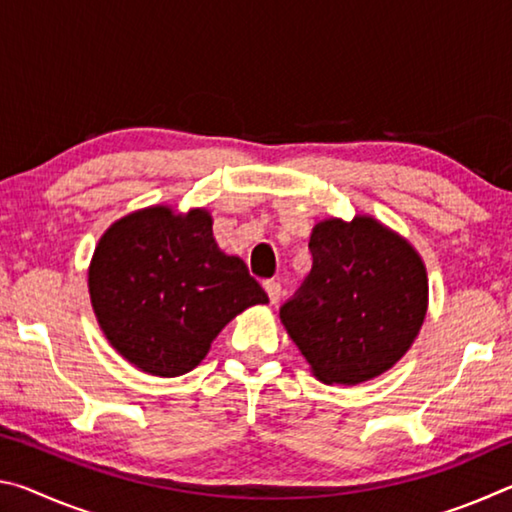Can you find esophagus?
Returning <instances> with one entry per match:
<instances>
[{
  "mask_svg": "<svg viewBox=\"0 0 512 512\" xmlns=\"http://www.w3.org/2000/svg\"><path fill=\"white\" fill-rule=\"evenodd\" d=\"M264 289H266V293H268V300H271V305H275V302H280V298H282L280 282L268 280V282H264Z\"/></svg>",
  "mask_w": 512,
  "mask_h": 512,
  "instance_id": "esophagus-1",
  "label": "esophagus"
}]
</instances>
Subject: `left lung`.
<instances>
[{
	"label": "left lung",
	"mask_w": 512,
	"mask_h": 512,
	"mask_svg": "<svg viewBox=\"0 0 512 512\" xmlns=\"http://www.w3.org/2000/svg\"><path fill=\"white\" fill-rule=\"evenodd\" d=\"M309 250L311 273L282 305V325L323 384L379 377L404 357L427 316L422 257L361 214L316 223Z\"/></svg>",
	"instance_id": "left-lung-1"
}]
</instances>
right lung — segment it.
I'll use <instances>...</instances> for the list:
<instances>
[{
	"label": "right lung",
	"instance_id": "add662e5",
	"mask_svg": "<svg viewBox=\"0 0 512 512\" xmlns=\"http://www.w3.org/2000/svg\"><path fill=\"white\" fill-rule=\"evenodd\" d=\"M88 289L112 348L155 377L194 370L232 318L268 302L244 259L216 244L201 207L153 205L112 223L94 248Z\"/></svg>",
	"mask_w": 512,
	"mask_h": 512
}]
</instances>
